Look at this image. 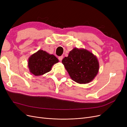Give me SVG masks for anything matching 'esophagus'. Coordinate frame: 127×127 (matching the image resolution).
<instances>
[{"mask_svg":"<svg viewBox=\"0 0 127 127\" xmlns=\"http://www.w3.org/2000/svg\"><path fill=\"white\" fill-rule=\"evenodd\" d=\"M63 56H60L58 57V59L60 60V61H61L63 60Z\"/></svg>","mask_w":127,"mask_h":127,"instance_id":"34e87169","label":"esophagus"}]
</instances>
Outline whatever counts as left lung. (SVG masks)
<instances>
[{
  "label": "left lung",
  "instance_id": "obj_1",
  "mask_svg": "<svg viewBox=\"0 0 127 127\" xmlns=\"http://www.w3.org/2000/svg\"><path fill=\"white\" fill-rule=\"evenodd\" d=\"M62 63L71 79L80 84L92 82L99 70L96 56L85 49L74 48Z\"/></svg>",
  "mask_w": 127,
  "mask_h": 127
}]
</instances>
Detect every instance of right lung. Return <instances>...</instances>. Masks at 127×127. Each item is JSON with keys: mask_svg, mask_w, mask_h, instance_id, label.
I'll return each mask as SVG.
<instances>
[{"mask_svg": "<svg viewBox=\"0 0 127 127\" xmlns=\"http://www.w3.org/2000/svg\"><path fill=\"white\" fill-rule=\"evenodd\" d=\"M58 62L59 60L55 56L39 50L29 57L28 67L31 74L38 76L49 72L53 65Z\"/></svg>", "mask_w": 127, "mask_h": 127, "instance_id": "add662e5", "label": "right lung"}]
</instances>
